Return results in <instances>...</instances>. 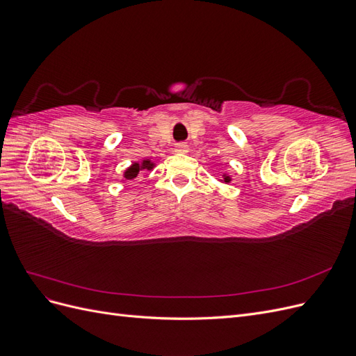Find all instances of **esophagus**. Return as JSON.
<instances>
[{
    "label": "esophagus",
    "mask_w": 356,
    "mask_h": 356,
    "mask_svg": "<svg viewBox=\"0 0 356 356\" xmlns=\"http://www.w3.org/2000/svg\"><path fill=\"white\" fill-rule=\"evenodd\" d=\"M175 149H177L178 153H187L188 152V145L186 143H179V144H177Z\"/></svg>",
    "instance_id": "esophagus-1"
}]
</instances>
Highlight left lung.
<instances>
[{
	"instance_id": "obj_1",
	"label": "left lung",
	"mask_w": 356,
	"mask_h": 356,
	"mask_svg": "<svg viewBox=\"0 0 356 356\" xmlns=\"http://www.w3.org/2000/svg\"><path fill=\"white\" fill-rule=\"evenodd\" d=\"M229 181H230V178H229V177H225V178H224V182H229Z\"/></svg>"
}]
</instances>
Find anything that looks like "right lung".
<instances>
[{
  "instance_id": "1",
  "label": "right lung",
  "mask_w": 356,
  "mask_h": 356,
  "mask_svg": "<svg viewBox=\"0 0 356 356\" xmlns=\"http://www.w3.org/2000/svg\"><path fill=\"white\" fill-rule=\"evenodd\" d=\"M152 168H153V163H152V161H148V160H144L141 166H139V163H134L131 168H129L124 172V178L126 179H134L138 175V172L141 169H148L149 170Z\"/></svg>"
}]
</instances>
